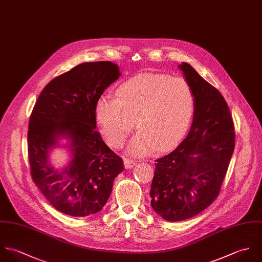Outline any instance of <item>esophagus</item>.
Wrapping results in <instances>:
<instances>
[{
	"mask_svg": "<svg viewBox=\"0 0 262 262\" xmlns=\"http://www.w3.org/2000/svg\"><path fill=\"white\" fill-rule=\"evenodd\" d=\"M123 164L125 169H130L136 165V162L133 161L132 159H127V158H123Z\"/></svg>",
	"mask_w": 262,
	"mask_h": 262,
	"instance_id": "1",
	"label": "esophagus"
}]
</instances>
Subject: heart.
Segmentation results:
<instances>
[{"label":"heart","instance_id":"obj_1","mask_svg":"<svg viewBox=\"0 0 262 262\" xmlns=\"http://www.w3.org/2000/svg\"><path fill=\"white\" fill-rule=\"evenodd\" d=\"M115 94L116 98L98 99L96 120L105 141L114 148L125 143L136 120L139 133L128 146V152L136 156L175 149L194 118L195 94L183 78L141 73L120 84Z\"/></svg>","mask_w":262,"mask_h":262}]
</instances>
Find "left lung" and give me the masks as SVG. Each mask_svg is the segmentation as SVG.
<instances>
[{"instance_id": "1", "label": "left lung", "mask_w": 262, "mask_h": 262, "mask_svg": "<svg viewBox=\"0 0 262 262\" xmlns=\"http://www.w3.org/2000/svg\"><path fill=\"white\" fill-rule=\"evenodd\" d=\"M178 67L194 91L196 109L187 137L155 163L151 205L169 222L190 219L211 205L235 148L234 122L223 95L189 63Z\"/></svg>"}]
</instances>
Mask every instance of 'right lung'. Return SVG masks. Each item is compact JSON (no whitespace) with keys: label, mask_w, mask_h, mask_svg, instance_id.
I'll list each match as a JSON object with an SVG mask.
<instances>
[{"label":"right lung","mask_w":262,"mask_h":262,"mask_svg":"<svg viewBox=\"0 0 262 262\" xmlns=\"http://www.w3.org/2000/svg\"><path fill=\"white\" fill-rule=\"evenodd\" d=\"M120 76L111 61L84 62L52 80L41 91L28 125V158L33 182L54 209L87 216L103 209L122 159L96 129L95 107L105 89ZM69 139L72 160L60 171L49 164V151Z\"/></svg>","instance_id":"1"}]
</instances>
